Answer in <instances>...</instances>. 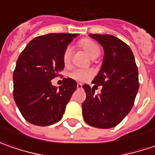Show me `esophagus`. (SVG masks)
Here are the masks:
<instances>
[{
	"mask_svg": "<svg viewBox=\"0 0 155 155\" xmlns=\"http://www.w3.org/2000/svg\"><path fill=\"white\" fill-rule=\"evenodd\" d=\"M82 86H83V84H80V83H78V84H77V88L79 90V89H82Z\"/></svg>",
	"mask_w": 155,
	"mask_h": 155,
	"instance_id": "34e87169",
	"label": "esophagus"
}]
</instances>
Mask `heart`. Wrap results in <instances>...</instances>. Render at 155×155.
<instances>
[{
  "instance_id": "b5f03b06",
  "label": "heart",
  "mask_w": 155,
  "mask_h": 155,
  "mask_svg": "<svg viewBox=\"0 0 155 155\" xmlns=\"http://www.w3.org/2000/svg\"><path fill=\"white\" fill-rule=\"evenodd\" d=\"M81 46L83 47V49L86 51L88 53V55L91 57V58H93L94 57L99 56L100 54V48H99L98 45L94 42L91 39H83L81 40L80 42ZM71 47L68 46L66 47V49L64 51L63 54V61L65 64H68L69 63L71 62ZM93 75L92 71L91 70H83V69H77L74 70L70 76L71 78H72L73 79L80 82H84V81L88 80L89 78H91V76Z\"/></svg>"
}]
</instances>
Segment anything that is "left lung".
Wrapping results in <instances>:
<instances>
[{
  "label": "left lung",
  "instance_id": "obj_1",
  "mask_svg": "<svg viewBox=\"0 0 155 155\" xmlns=\"http://www.w3.org/2000/svg\"><path fill=\"white\" fill-rule=\"evenodd\" d=\"M103 46L102 67L92 83L102 85L98 95L88 84L83 85L86 99L82 104L83 117L87 124L98 128L116 126L134 105L139 90L138 69L130 47L109 34H90Z\"/></svg>",
  "mask_w": 155,
  "mask_h": 155
}]
</instances>
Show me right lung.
Wrapping results in <instances>:
<instances>
[{
    "label": "right lung",
    "mask_w": 155,
    "mask_h": 155,
    "mask_svg": "<svg viewBox=\"0 0 155 155\" xmlns=\"http://www.w3.org/2000/svg\"><path fill=\"white\" fill-rule=\"evenodd\" d=\"M78 33H49L32 39L18 58L13 75L14 98L21 115L37 126L61 120L77 89V82L64 78L58 88L51 80L64 68L63 54Z\"/></svg>",
    "instance_id": "add662e5"
}]
</instances>
